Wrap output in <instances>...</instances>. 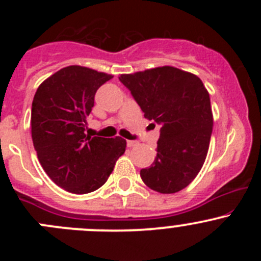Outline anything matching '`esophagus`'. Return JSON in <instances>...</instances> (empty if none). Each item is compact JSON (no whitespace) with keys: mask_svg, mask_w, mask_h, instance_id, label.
Returning a JSON list of instances; mask_svg holds the SVG:
<instances>
[{"mask_svg":"<svg viewBox=\"0 0 261 261\" xmlns=\"http://www.w3.org/2000/svg\"><path fill=\"white\" fill-rule=\"evenodd\" d=\"M127 146L128 147H133V146H136L138 145V141H135V140H127Z\"/></svg>","mask_w":261,"mask_h":261,"instance_id":"esophagus-1","label":"esophagus"}]
</instances>
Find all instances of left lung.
I'll list each match as a JSON object with an SVG mask.
<instances>
[{"instance_id": "obj_1", "label": "left lung", "mask_w": 261, "mask_h": 261, "mask_svg": "<svg viewBox=\"0 0 261 261\" xmlns=\"http://www.w3.org/2000/svg\"><path fill=\"white\" fill-rule=\"evenodd\" d=\"M144 116L160 125L156 156L140 170L144 183L159 193L186 188L201 170L212 135L207 89L197 75L174 67L121 74Z\"/></svg>"}]
</instances>
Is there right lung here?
<instances>
[{
    "mask_svg": "<svg viewBox=\"0 0 261 261\" xmlns=\"http://www.w3.org/2000/svg\"><path fill=\"white\" fill-rule=\"evenodd\" d=\"M112 75L70 65L44 81L31 106V136L41 167L57 186L86 194L103 186L126 140L86 134L97 89Z\"/></svg>",
    "mask_w": 261,
    "mask_h": 261,
    "instance_id": "1",
    "label": "right lung"
}]
</instances>
